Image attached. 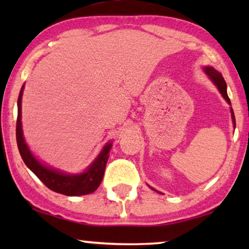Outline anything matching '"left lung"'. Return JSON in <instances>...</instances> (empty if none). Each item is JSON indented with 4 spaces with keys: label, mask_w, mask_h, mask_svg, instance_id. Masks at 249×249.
Returning a JSON list of instances; mask_svg holds the SVG:
<instances>
[{
    "label": "left lung",
    "mask_w": 249,
    "mask_h": 249,
    "mask_svg": "<svg viewBox=\"0 0 249 249\" xmlns=\"http://www.w3.org/2000/svg\"><path fill=\"white\" fill-rule=\"evenodd\" d=\"M203 70H204V72H205V73L207 74V76H209L210 79L213 81V84L215 85L217 89H219L220 94L222 95V97L224 98V100L227 101V103L229 104V105H231L230 98H229V96H228V93H227V84H226V81H224V79H223L222 74H221L217 70L214 69L213 67H209V66L204 67ZM230 112H231V119H232L233 128H236V119H234V113H233L232 107H230ZM147 186H148L151 189L155 190V192H158V190L153 188V187H151L149 185H147ZM158 193H160V192H158ZM160 194H161V193H160Z\"/></svg>",
    "instance_id": "1"
}]
</instances>
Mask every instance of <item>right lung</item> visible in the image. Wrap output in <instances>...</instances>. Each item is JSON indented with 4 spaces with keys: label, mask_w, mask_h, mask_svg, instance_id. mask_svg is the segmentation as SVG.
Returning a JSON list of instances; mask_svg holds the SVG:
<instances>
[{
    "label": "right lung",
    "mask_w": 249,
    "mask_h": 249,
    "mask_svg": "<svg viewBox=\"0 0 249 249\" xmlns=\"http://www.w3.org/2000/svg\"><path fill=\"white\" fill-rule=\"evenodd\" d=\"M25 85H22L18 97V118H17V144H18L19 153L28 166L29 170L35 173L37 178L53 192L63 194L67 196H81L91 194L100 187L103 180L105 166H107L108 156H110L112 142H107L102 148L96 159L80 173H68L54 169L52 166L44 164L33 154L27 145L23 137L22 124H21V101Z\"/></svg>",
    "instance_id": "right-lung-1"
}]
</instances>
